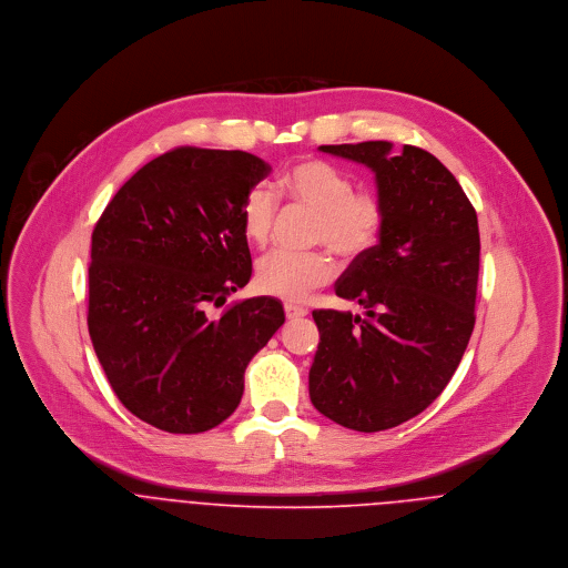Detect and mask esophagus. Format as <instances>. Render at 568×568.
Instances as JSON below:
<instances>
[{
  "label": "esophagus",
  "mask_w": 568,
  "mask_h": 568,
  "mask_svg": "<svg viewBox=\"0 0 568 568\" xmlns=\"http://www.w3.org/2000/svg\"><path fill=\"white\" fill-rule=\"evenodd\" d=\"M284 313H286V320H302V317H306L308 315V311L306 308H302V306H295V304H286L284 306Z\"/></svg>",
  "instance_id": "1"
}]
</instances>
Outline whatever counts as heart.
<instances>
[{"label":"heart","instance_id":"1","mask_svg":"<svg viewBox=\"0 0 568 568\" xmlns=\"http://www.w3.org/2000/svg\"><path fill=\"white\" fill-rule=\"evenodd\" d=\"M280 190L302 210L317 214L313 243L329 246L343 260L369 253L385 225V203L374 190H354L349 172L324 160L293 163L280 179ZM277 219V194L268 185H255L244 196L241 210L244 239L266 246ZM336 266L325 251L291 253L273 251L257 262L255 286L260 293L304 302L311 293L334 280Z\"/></svg>","mask_w":568,"mask_h":568}]
</instances>
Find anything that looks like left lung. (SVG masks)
I'll return each instance as SVG.
<instances>
[{
	"instance_id": "8db88e82",
	"label": "left lung",
	"mask_w": 568,
	"mask_h": 568,
	"mask_svg": "<svg viewBox=\"0 0 568 568\" xmlns=\"http://www.w3.org/2000/svg\"><path fill=\"white\" fill-rule=\"evenodd\" d=\"M392 142L320 146L365 163L385 203L378 244L334 291L365 317L315 311L320 347L311 400L332 422L387 430L422 413L450 383L475 329L479 223L453 172L430 153Z\"/></svg>"
}]
</instances>
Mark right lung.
I'll return each mask as SVG.
<instances>
[{"label": "right lung", "mask_w": 568, "mask_h": 568, "mask_svg": "<svg viewBox=\"0 0 568 568\" xmlns=\"http://www.w3.org/2000/svg\"><path fill=\"white\" fill-rule=\"evenodd\" d=\"M268 172L244 151L181 146L140 168L93 227L89 336L120 403L160 430L225 422L284 324L275 297L209 315L251 280L241 210Z\"/></svg>", "instance_id": "add662e5"}]
</instances>
